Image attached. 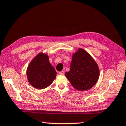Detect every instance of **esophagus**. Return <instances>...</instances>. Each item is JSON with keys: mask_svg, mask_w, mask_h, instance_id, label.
<instances>
[{"mask_svg": "<svg viewBox=\"0 0 126 126\" xmlns=\"http://www.w3.org/2000/svg\"><path fill=\"white\" fill-rule=\"evenodd\" d=\"M64 73H65L64 71L62 70V71H61V72H59V74H61V75H63V74H64Z\"/></svg>", "mask_w": 126, "mask_h": 126, "instance_id": "esophagus-1", "label": "esophagus"}]
</instances>
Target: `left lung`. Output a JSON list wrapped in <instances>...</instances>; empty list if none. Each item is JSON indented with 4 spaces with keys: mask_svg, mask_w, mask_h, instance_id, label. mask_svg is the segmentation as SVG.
I'll list each match as a JSON object with an SVG mask.
<instances>
[{
    "mask_svg": "<svg viewBox=\"0 0 126 126\" xmlns=\"http://www.w3.org/2000/svg\"><path fill=\"white\" fill-rule=\"evenodd\" d=\"M65 76L77 90H87L96 83L99 70L90 54L79 48L73 55L70 71L65 73Z\"/></svg>",
    "mask_w": 126,
    "mask_h": 126,
    "instance_id": "obj_1",
    "label": "left lung"
}]
</instances>
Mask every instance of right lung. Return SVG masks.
<instances>
[{
  "mask_svg": "<svg viewBox=\"0 0 126 126\" xmlns=\"http://www.w3.org/2000/svg\"><path fill=\"white\" fill-rule=\"evenodd\" d=\"M56 71L49 61L47 54H38L29 65L27 70L28 81L34 88L45 89L56 78Z\"/></svg>",
  "mask_w": 126,
  "mask_h": 126,
  "instance_id": "right-lung-1",
  "label": "right lung"
}]
</instances>
